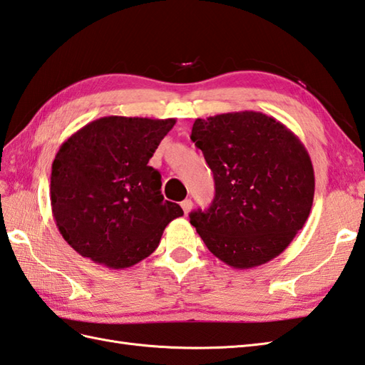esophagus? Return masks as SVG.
Listing matches in <instances>:
<instances>
[{"mask_svg":"<svg viewBox=\"0 0 365 365\" xmlns=\"http://www.w3.org/2000/svg\"><path fill=\"white\" fill-rule=\"evenodd\" d=\"M180 205H182V208H183L185 215H188V213L191 212V208H192V202H191V199H185L183 202H180Z\"/></svg>","mask_w":365,"mask_h":365,"instance_id":"1","label":"esophagus"}]
</instances>
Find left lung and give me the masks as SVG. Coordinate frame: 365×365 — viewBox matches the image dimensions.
Segmentation results:
<instances>
[{
	"label": "left lung",
	"mask_w": 365,
	"mask_h": 365,
	"mask_svg": "<svg viewBox=\"0 0 365 365\" xmlns=\"http://www.w3.org/2000/svg\"><path fill=\"white\" fill-rule=\"evenodd\" d=\"M191 141L215 178L210 208L190 213L208 251L237 269L277 257L304 226L314 202V168L304 144L257 111L196 119Z\"/></svg>",
	"instance_id": "1"
}]
</instances>
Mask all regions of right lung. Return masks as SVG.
<instances>
[{
    "instance_id": "add662e5",
    "label": "right lung",
    "mask_w": 365,
    "mask_h": 365,
    "mask_svg": "<svg viewBox=\"0 0 365 365\" xmlns=\"http://www.w3.org/2000/svg\"><path fill=\"white\" fill-rule=\"evenodd\" d=\"M175 119L106 115L66 139L51 165V212L61 235L83 257L123 269L157 250L183 215L165 200L149 160Z\"/></svg>"
}]
</instances>
